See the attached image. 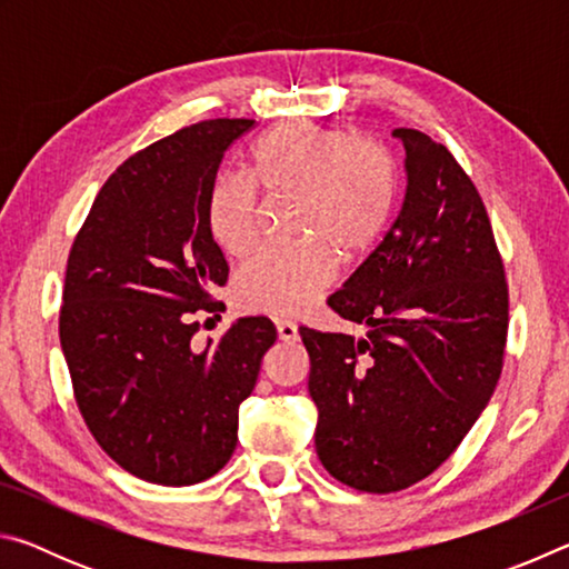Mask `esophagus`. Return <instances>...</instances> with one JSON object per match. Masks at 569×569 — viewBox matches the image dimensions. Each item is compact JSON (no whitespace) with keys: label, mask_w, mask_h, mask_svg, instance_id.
<instances>
[{"label":"esophagus","mask_w":569,"mask_h":569,"mask_svg":"<svg viewBox=\"0 0 569 569\" xmlns=\"http://www.w3.org/2000/svg\"><path fill=\"white\" fill-rule=\"evenodd\" d=\"M276 329H278V339H281V341H296L298 339V329H296L293 321H278Z\"/></svg>","instance_id":"esophagus-1"}]
</instances>
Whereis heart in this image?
I'll return each instance as SVG.
<instances>
[{"label":"heart","instance_id":"heart-1","mask_svg":"<svg viewBox=\"0 0 569 569\" xmlns=\"http://www.w3.org/2000/svg\"><path fill=\"white\" fill-rule=\"evenodd\" d=\"M248 176L266 192H296L293 230L306 236L268 246L238 273V301L250 311L298 316L336 278V251L363 253L387 228L397 176L387 148L351 140L339 128L291 120L266 132L248 158ZM208 228L228 256L258 240V196L240 178H218L208 196Z\"/></svg>","mask_w":569,"mask_h":569}]
</instances>
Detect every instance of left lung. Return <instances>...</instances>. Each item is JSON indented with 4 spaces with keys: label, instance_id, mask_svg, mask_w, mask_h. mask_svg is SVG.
I'll return each mask as SVG.
<instances>
[{
    "label": "left lung",
    "instance_id": "obj_1",
    "mask_svg": "<svg viewBox=\"0 0 569 569\" xmlns=\"http://www.w3.org/2000/svg\"><path fill=\"white\" fill-rule=\"evenodd\" d=\"M407 192L389 233L329 306L366 336L301 329L316 455L333 479L389 495L447 461L502 373L509 298L492 223L455 156L397 128Z\"/></svg>",
    "mask_w": 569,
    "mask_h": 569
}]
</instances>
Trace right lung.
<instances>
[{
    "instance_id": "1",
    "label": "right lung",
    "mask_w": 569,
    "mask_h": 569,
    "mask_svg": "<svg viewBox=\"0 0 569 569\" xmlns=\"http://www.w3.org/2000/svg\"><path fill=\"white\" fill-rule=\"evenodd\" d=\"M253 120H206L134 152L112 172L77 233L60 343L82 419L130 475L198 485L228 465L238 407L276 341L266 316L238 319L196 349L200 308L228 281L208 196L230 142Z\"/></svg>"
}]
</instances>
